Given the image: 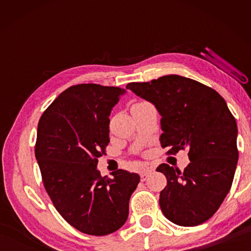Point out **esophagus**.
Here are the masks:
<instances>
[{
	"label": "esophagus",
	"instance_id": "1",
	"mask_svg": "<svg viewBox=\"0 0 251 251\" xmlns=\"http://www.w3.org/2000/svg\"><path fill=\"white\" fill-rule=\"evenodd\" d=\"M151 168H147V169H145V171L144 172H142L141 173V180L142 181H145L148 177L151 176Z\"/></svg>",
	"mask_w": 251,
	"mask_h": 251
}]
</instances>
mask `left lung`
I'll use <instances>...</instances> for the list:
<instances>
[{"mask_svg": "<svg viewBox=\"0 0 251 251\" xmlns=\"http://www.w3.org/2000/svg\"><path fill=\"white\" fill-rule=\"evenodd\" d=\"M127 90L151 101L160 114V145L168 155L188 151L184 172L161 164L167 178L159 205L168 220L184 227L207 222L222 205L235 176L237 123L222 96L201 83L179 75L129 83Z\"/></svg>", "mask_w": 251, "mask_h": 251, "instance_id": "left-lung-1", "label": "left lung"}]
</instances>
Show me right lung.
<instances>
[{
    "label": "right lung",
    "instance_id": "obj_1",
    "mask_svg": "<svg viewBox=\"0 0 251 251\" xmlns=\"http://www.w3.org/2000/svg\"><path fill=\"white\" fill-rule=\"evenodd\" d=\"M126 91L99 84L71 86L46 108L37 125L35 157L50 201L71 226L105 236L128 217L141 177L123 169L97 171L109 143V115Z\"/></svg>",
    "mask_w": 251,
    "mask_h": 251
}]
</instances>
